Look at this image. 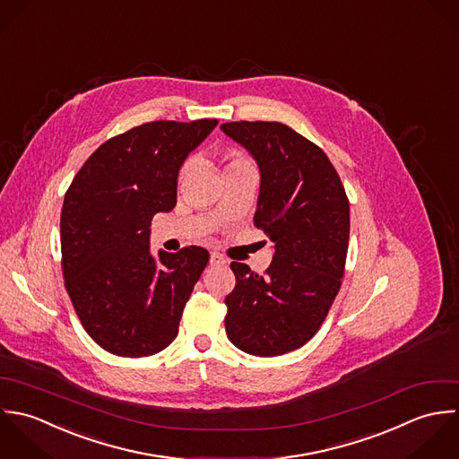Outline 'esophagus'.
Segmentation results:
<instances>
[{
  "label": "esophagus",
  "mask_w": 459,
  "mask_h": 459,
  "mask_svg": "<svg viewBox=\"0 0 459 459\" xmlns=\"http://www.w3.org/2000/svg\"><path fill=\"white\" fill-rule=\"evenodd\" d=\"M209 263H211V266H221V264H225L227 261H225V257L220 255L218 252H212L211 257H209Z\"/></svg>",
  "instance_id": "34e87169"
}]
</instances>
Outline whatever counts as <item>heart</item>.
I'll return each instance as SVG.
<instances>
[{
    "instance_id": "1",
    "label": "heart",
    "mask_w": 459,
    "mask_h": 459,
    "mask_svg": "<svg viewBox=\"0 0 459 459\" xmlns=\"http://www.w3.org/2000/svg\"><path fill=\"white\" fill-rule=\"evenodd\" d=\"M252 167V163L236 149H229L225 154H223V176L232 172V170H238V169H248ZM187 174H189V165H184L179 172V178H178V183L179 186H183L187 179Z\"/></svg>"
}]
</instances>
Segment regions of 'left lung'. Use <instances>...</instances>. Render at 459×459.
<instances>
[{
    "label": "left lung",
    "mask_w": 459,
    "mask_h": 459,
    "mask_svg": "<svg viewBox=\"0 0 459 459\" xmlns=\"http://www.w3.org/2000/svg\"><path fill=\"white\" fill-rule=\"evenodd\" d=\"M220 129L261 170L254 223L273 241L264 275L232 263L225 298L230 342L255 357L301 348L323 325L344 276L350 202L328 156L280 122H227Z\"/></svg>",
    "instance_id": "left-lung-1"
}]
</instances>
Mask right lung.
<instances>
[{
    "instance_id": "right-lung-1",
    "label": "right lung",
    "mask_w": 459,
    "mask_h": 459,
    "mask_svg": "<svg viewBox=\"0 0 459 459\" xmlns=\"http://www.w3.org/2000/svg\"><path fill=\"white\" fill-rule=\"evenodd\" d=\"M216 118L156 120L104 142L65 193L60 238L65 289L93 341L140 359L165 350L209 261L200 247L151 254V221L178 204L187 154Z\"/></svg>"
}]
</instances>
